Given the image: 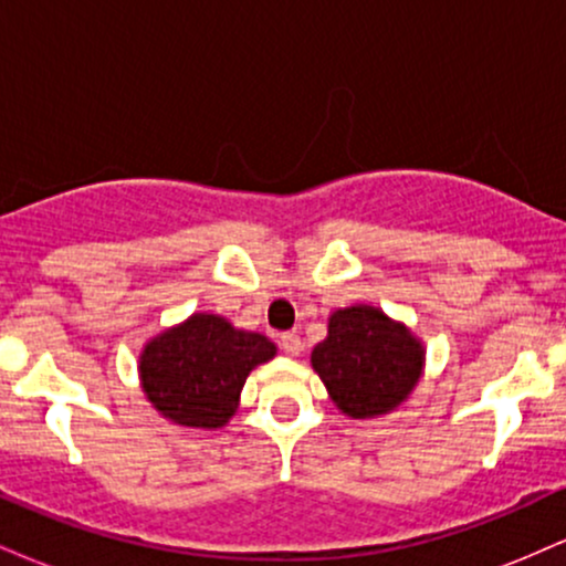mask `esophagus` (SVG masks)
I'll return each mask as SVG.
<instances>
[{
    "instance_id": "obj_1",
    "label": "esophagus",
    "mask_w": 566,
    "mask_h": 566,
    "mask_svg": "<svg viewBox=\"0 0 566 566\" xmlns=\"http://www.w3.org/2000/svg\"><path fill=\"white\" fill-rule=\"evenodd\" d=\"M279 346H282L284 354H290V356H297V354H301V350H303L301 335H295V333L279 335Z\"/></svg>"
}]
</instances>
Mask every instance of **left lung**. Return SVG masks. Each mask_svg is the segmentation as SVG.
I'll list each match as a JSON object with an SVG mask.
<instances>
[{
    "label": "left lung",
    "mask_w": 566,
    "mask_h": 566,
    "mask_svg": "<svg viewBox=\"0 0 566 566\" xmlns=\"http://www.w3.org/2000/svg\"><path fill=\"white\" fill-rule=\"evenodd\" d=\"M423 361V343L405 324L361 303L337 308L327 337L311 350L335 407L361 420L394 412L418 386Z\"/></svg>",
    "instance_id": "1"
}]
</instances>
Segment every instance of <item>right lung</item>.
Segmentation results:
<instances>
[{"instance_id": "1", "label": "right lung", "mask_w": 566, "mask_h": 566, "mask_svg": "<svg viewBox=\"0 0 566 566\" xmlns=\"http://www.w3.org/2000/svg\"><path fill=\"white\" fill-rule=\"evenodd\" d=\"M274 354L265 335L237 329L218 314H193L143 346L140 386L172 423L220 428L237 412L247 375Z\"/></svg>"}]
</instances>
